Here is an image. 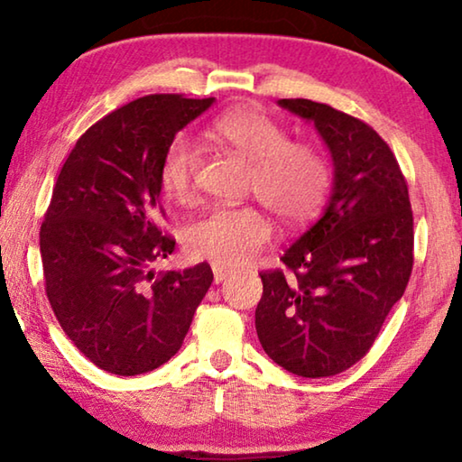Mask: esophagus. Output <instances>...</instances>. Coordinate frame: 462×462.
Returning <instances> with one entry per match:
<instances>
[{
	"mask_svg": "<svg viewBox=\"0 0 462 462\" xmlns=\"http://www.w3.org/2000/svg\"><path fill=\"white\" fill-rule=\"evenodd\" d=\"M214 281L216 283H222V281L230 275V269L228 267H222V264H214Z\"/></svg>",
	"mask_w": 462,
	"mask_h": 462,
	"instance_id": "esophagus-1",
	"label": "esophagus"
}]
</instances>
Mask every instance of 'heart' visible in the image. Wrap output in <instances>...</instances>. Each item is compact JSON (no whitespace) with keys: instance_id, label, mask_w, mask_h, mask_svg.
<instances>
[{"instance_id":"heart-1","label":"heart","mask_w":462,"mask_h":462,"mask_svg":"<svg viewBox=\"0 0 462 462\" xmlns=\"http://www.w3.org/2000/svg\"><path fill=\"white\" fill-rule=\"evenodd\" d=\"M217 143L250 161L248 193L287 224H303L324 206L332 171L322 148L310 140H289V132L263 109L224 114L209 126ZM199 151L189 138L171 140L159 167V185L173 201L195 193ZM273 238V224L254 206H216L187 224L185 246L195 259L222 267L254 261Z\"/></svg>"}]
</instances>
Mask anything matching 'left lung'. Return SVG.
<instances>
[{
  "label": "left lung",
  "mask_w": 462,
  "mask_h": 462,
  "mask_svg": "<svg viewBox=\"0 0 462 462\" xmlns=\"http://www.w3.org/2000/svg\"><path fill=\"white\" fill-rule=\"evenodd\" d=\"M311 120L334 159L324 214L261 271L254 324L264 353L300 377H332L369 353L413 267L408 179L369 124L311 99H281Z\"/></svg>",
  "instance_id": "obj_1"
}]
</instances>
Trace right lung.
I'll use <instances>...</instances> for the list:
<instances>
[{
	"label": "right lung",
	"instance_id": "right-lung-1",
	"mask_svg": "<svg viewBox=\"0 0 462 462\" xmlns=\"http://www.w3.org/2000/svg\"><path fill=\"white\" fill-rule=\"evenodd\" d=\"M212 104L154 93L114 109L77 140L52 187L41 226L46 297L75 346L112 374L175 356L214 281L208 263L152 271L175 250L161 226V159Z\"/></svg>",
	"mask_w": 462,
	"mask_h": 462
}]
</instances>
